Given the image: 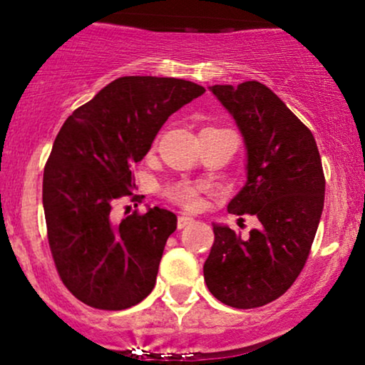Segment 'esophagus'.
I'll list each match as a JSON object with an SVG mask.
<instances>
[{
    "instance_id": "esophagus-1",
    "label": "esophagus",
    "mask_w": 365,
    "mask_h": 365,
    "mask_svg": "<svg viewBox=\"0 0 365 365\" xmlns=\"http://www.w3.org/2000/svg\"><path fill=\"white\" fill-rule=\"evenodd\" d=\"M190 223H194V217H190V216H187V215H180L178 216V228L182 230V228H185V226H188Z\"/></svg>"
}]
</instances>
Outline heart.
<instances>
[{"instance_id":"heart-1","label":"heart","mask_w":365,"mask_h":365,"mask_svg":"<svg viewBox=\"0 0 365 365\" xmlns=\"http://www.w3.org/2000/svg\"><path fill=\"white\" fill-rule=\"evenodd\" d=\"M163 195L187 209H195L200 204V187L185 182L168 183L163 187Z\"/></svg>"}]
</instances>
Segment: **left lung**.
Instances as JSON below:
<instances>
[{"mask_svg":"<svg viewBox=\"0 0 365 365\" xmlns=\"http://www.w3.org/2000/svg\"><path fill=\"white\" fill-rule=\"evenodd\" d=\"M240 128L247 182L228 212L259 220L249 237L212 225L204 279L220 302L254 309L282 297L304 269L324 207V173L312 132L261 82L209 87Z\"/></svg>","mask_w":365,"mask_h":365,"instance_id":"8db88e82","label":"left lung"}]
</instances>
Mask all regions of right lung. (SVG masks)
<instances>
[{
  "instance_id": "1",
  "label": "right lung",
  "mask_w": 365,
  "mask_h": 365,
  "mask_svg": "<svg viewBox=\"0 0 365 365\" xmlns=\"http://www.w3.org/2000/svg\"><path fill=\"white\" fill-rule=\"evenodd\" d=\"M204 92L182 78L120 77L63 123L44 166L43 206L58 274L81 302L121 311L153 292L177 216L150 207L116 225L111 209L121 197L144 199L133 194L132 165L168 116Z\"/></svg>"
}]
</instances>
